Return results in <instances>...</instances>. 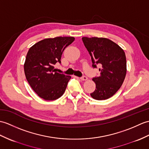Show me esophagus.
<instances>
[{
  "mask_svg": "<svg viewBox=\"0 0 149 149\" xmlns=\"http://www.w3.org/2000/svg\"><path fill=\"white\" fill-rule=\"evenodd\" d=\"M81 79L82 81H86V80H88V77L85 75H83L81 77Z\"/></svg>",
  "mask_w": 149,
  "mask_h": 149,
  "instance_id": "esophagus-1",
  "label": "esophagus"
}]
</instances>
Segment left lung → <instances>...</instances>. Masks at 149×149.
Masks as SVG:
<instances>
[{"label":"left lung","mask_w":149,"mask_h":149,"mask_svg":"<svg viewBox=\"0 0 149 149\" xmlns=\"http://www.w3.org/2000/svg\"><path fill=\"white\" fill-rule=\"evenodd\" d=\"M90 54L92 67L99 68V77L93 78L96 89L90 95L97 100H107L115 94L122 86L126 74V58L123 49L107 38H82Z\"/></svg>","instance_id":"obj_1"}]
</instances>
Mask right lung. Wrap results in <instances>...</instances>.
<instances>
[{
	"instance_id": "add662e5",
	"label": "right lung",
	"mask_w": 149,
	"mask_h": 149,
	"mask_svg": "<svg viewBox=\"0 0 149 149\" xmlns=\"http://www.w3.org/2000/svg\"><path fill=\"white\" fill-rule=\"evenodd\" d=\"M74 40L73 37L45 39L28 51L24 64L26 79L41 98L55 100L63 95L71 77L56 72L54 65L61 63L64 49Z\"/></svg>"
}]
</instances>
